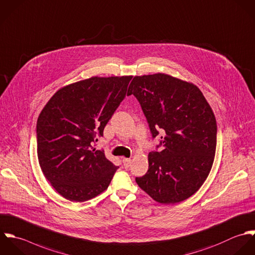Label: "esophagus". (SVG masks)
Returning a JSON list of instances; mask_svg holds the SVG:
<instances>
[{"mask_svg": "<svg viewBox=\"0 0 255 255\" xmlns=\"http://www.w3.org/2000/svg\"><path fill=\"white\" fill-rule=\"evenodd\" d=\"M123 163H124V166H125L126 168H128V167L130 166L131 159H129V158H124V159H123Z\"/></svg>", "mask_w": 255, "mask_h": 255, "instance_id": "34e87169", "label": "esophagus"}]
</instances>
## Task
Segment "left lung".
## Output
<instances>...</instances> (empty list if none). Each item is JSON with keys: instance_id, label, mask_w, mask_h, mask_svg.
<instances>
[{"instance_id": "1", "label": "left lung", "mask_w": 255, "mask_h": 255, "mask_svg": "<svg viewBox=\"0 0 255 255\" xmlns=\"http://www.w3.org/2000/svg\"><path fill=\"white\" fill-rule=\"evenodd\" d=\"M139 102L159 151L148 154V170L137 185L154 201L176 204L195 194L213 166L217 122L200 89L167 74L135 76L128 95Z\"/></svg>"}]
</instances>
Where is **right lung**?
I'll use <instances>...</instances> for the list:
<instances>
[{"mask_svg": "<svg viewBox=\"0 0 255 255\" xmlns=\"http://www.w3.org/2000/svg\"><path fill=\"white\" fill-rule=\"evenodd\" d=\"M131 78L91 77L65 86L42 109L36 124L38 162L65 199L85 202L109 187L119 167L94 143L103 136Z\"/></svg>", "mask_w": 255, "mask_h": 255, "instance_id": "obj_1", "label": "right lung"}]
</instances>
